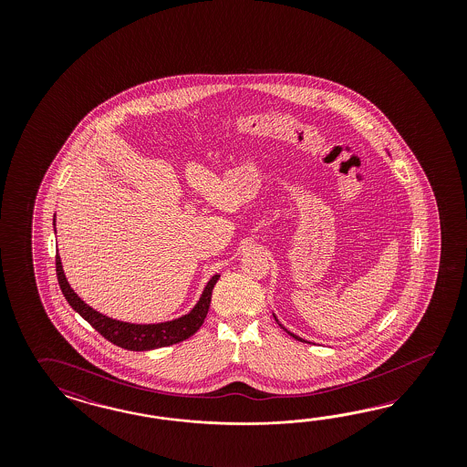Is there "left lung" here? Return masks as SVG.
I'll list each match as a JSON object with an SVG mask.
<instances>
[{
  "mask_svg": "<svg viewBox=\"0 0 467 467\" xmlns=\"http://www.w3.org/2000/svg\"><path fill=\"white\" fill-rule=\"evenodd\" d=\"M272 315H274V313H272ZM274 318H275V322H277V324H279V327H281V328H283V330H285V332H287V334H289V336H291V337H295V339H296V340H301V342H306V340L301 339V337H299V336H296V334H293V332H289V330H287V328H285V327H284L283 324H281V322H279V320H277V317H275V315H274Z\"/></svg>",
  "mask_w": 467,
  "mask_h": 467,
  "instance_id": "left-lung-1",
  "label": "left lung"
}]
</instances>
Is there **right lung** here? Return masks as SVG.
<instances>
[{
	"label": "right lung",
	"instance_id": "add662e5",
	"mask_svg": "<svg viewBox=\"0 0 467 467\" xmlns=\"http://www.w3.org/2000/svg\"><path fill=\"white\" fill-rule=\"evenodd\" d=\"M55 233H57V224H55ZM57 275L61 293L70 303L71 308L94 327L102 337H106L109 342L128 351H150V349L172 346L176 342L192 337L207 317L213 285L221 277V274H213L209 283L205 284L195 306L186 315L168 322H159V324H130V322H121L111 317H106L99 311L94 310L92 306H88L84 299L71 289L70 284L67 281L59 254H57Z\"/></svg>",
	"mask_w": 467,
	"mask_h": 467
}]
</instances>
